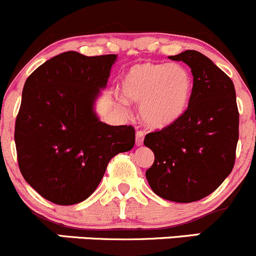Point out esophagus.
I'll list each match as a JSON object with an SVG mask.
<instances>
[{
    "mask_svg": "<svg viewBox=\"0 0 256 256\" xmlns=\"http://www.w3.org/2000/svg\"><path fill=\"white\" fill-rule=\"evenodd\" d=\"M144 138V131H138V132H136V140H135L136 146H142Z\"/></svg>",
    "mask_w": 256,
    "mask_h": 256,
    "instance_id": "obj_1",
    "label": "esophagus"
}]
</instances>
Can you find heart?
<instances>
[{
  "label": "heart",
  "mask_w": 256,
  "mask_h": 256,
  "mask_svg": "<svg viewBox=\"0 0 256 256\" xmlns=\"http://www.w3.org/2000/svg\"><path fill=\"white\" fill-rule=\"evenodd\" d=\"M121 92L126 102L140 104L146 125L164 128L177 121L190 106L193 78L180 64L144 62L128 69L121 82Z\"/></svg>",
  "instance_id": "b5f03b06"
}]
</instances>
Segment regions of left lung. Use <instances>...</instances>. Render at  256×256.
Masks as SVG:
<instances>
[{
    "instance_id": "8db88e82",
    "label": "left lung",
    "mask_w": 256,
    "mask_h": 256,
    "mask_svg": "<svg viewBox=\"0 0 256 256\" xmlns=\"http://www.w3.org/2000/svg\"><path fill=\"white\" fill-rule=\"evenodd\" d=\"M168 58L190 66L193 94L177 121L144 138V146L154 154L146 178L164 200L190 203L214 192L234 167L239 138L236 89L232 79L200 52L184 50Z\"/></svg>"
}]
</instances>
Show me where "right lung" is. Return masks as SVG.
<instances>
[{
	"instance_id": "1",
	"label": "right lung",
	"mask_w": 256,
	"mask_h": 256,
	"mask_svg": "<svg viewBox=\"0 0 256 256\" xmlns=\"http://www.w3.org/2000/svg\"><path fill=\"white\" fill-rule=\"evenodd\" d=\"M118 56L64 52L24 82L16 120L18 166L28 184L59 206L82 202L110 160L135 144L132 126H112L95 112Z\"/></svg>"
}]
</instances>
